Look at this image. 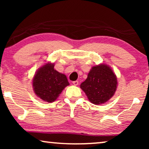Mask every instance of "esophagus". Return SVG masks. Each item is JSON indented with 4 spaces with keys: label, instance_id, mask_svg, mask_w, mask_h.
I'll return each mask as SVG.
<instances>
[{
    "label": "esophagus",
    "instance_id": "esophagus-1",
    "mask_svg": "<svg viewBox=\"0 0 149 149\" xmlns=\"http://www.w3.org/2000/svg\"><path fill=\"white\" fill-rule=\"evenodd\" d=\"M72 83H73V85H76V86H77V85H79V81H73Z\"/></svg>",
    "mask_w": 149,
    "mask_h": 149
}]
</instances>
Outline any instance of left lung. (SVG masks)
I'll list each match as a JSON object with an SVG mask.
<instances>
[{
	"label": "left lung",
	"instance_id": "8db88e82",
	"mask_svg": "<svg viewBox=\"0 0 149 149\" xmlns=\"http://www.w3.org/2000/svg\"><path fill=\"white\" fill-rule=\"evenodd\" d=\"M117 79L112 69L106 64L93 66L87 78L80 85L91 103H105L115 94Z\"/></svg>",
	"mask_w": 149,
	"mask_h": 149
}]
</instances>
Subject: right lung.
Masks as SVG:
<instances>
[{"instance_id": "1", "label": "right lung", "mask_w": 149, "mask_h": 149, "mask_svg": "<svg viewBox=\"0 0 149 149\" xmlns=\"http://www.w3.org/2000/svg\"><path fill=\"white\" fill-rule=\"evenodd\" d=\"M69 85L67 77L54 69V64L47 63L36 71L32 81L34 91L42 100L52 102L63 89Z\"/></svg>"}]
</instances>
